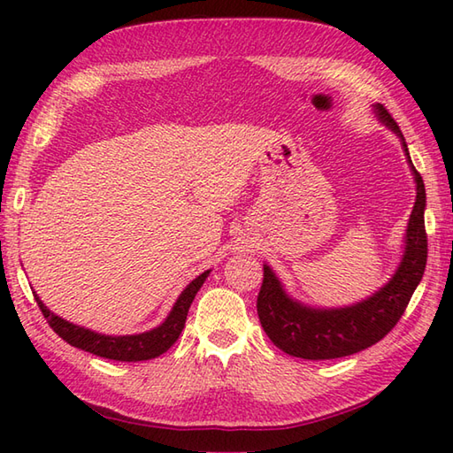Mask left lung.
I'll list each match as a JSON object with an SVG mask.
<instances>
[{"label": "left lung", "mask_w": 453, "mask_h": 453, "mask_svg": "<svg viewBox=\"0 0 453 453\" xmlns=\"http://www.w3.org/2000/svg\"><path fill=\"white\" fill-rule=\"evenodd\" d=\"M378 117L403 140L399 124L383 104H375ZM409 165L417 180V202L407 227L405 255L389 284L368 300L341 310H311L290 300L274 273L265 265L263 286L257 297V313L265 333L278 349L296 358L331 360L370 349L393 326L417 290L426 268L428 237L425 229L426 192L420 173L412 165L407 143L403 140Z\"/></svg>", "instance_id": "left-lung-1"}]
</instances>
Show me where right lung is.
<instances>
[{
  "instance_id": "right-lung-1",
  "label": "right lung",
  "mask_w": 453,
  "mask_h": 453,
  "mask_svg": "<svg viewBox=\"0 0 453 453\" xmlns=\"http://www.w3.org/2000/svg\"><path fill=\"white\" fill-rule=\"evenodd\" d=\"M208 274H210L208 271L202 273L185 288V290H182L177 303L173 305L169 317L159 326H156V329L150 333L127 334V336L99 334L95 331L83 329V326L65 321L62 317L54 315L41 300H38V296L35 292L33 294L48 325H50L52 331L58 336H62L67 344H72L75 349H81L85 352H91L95 356H101V358L119 360V362H142V360L157 358L159 354L167 352L171 346L177 342L180 331L185 329L188 307L192 300H195L196 292L200 290V286L204 284Z\"/></svg>"
}]
</instances>
